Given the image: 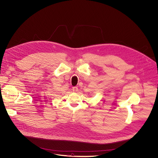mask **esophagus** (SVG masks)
I'll use <instances>...</instances> for the list:
<instances>
[{
    "label": "esophagus",
    "instance_id": "1",
    "mask_svg": "<svg viewBox=\"0 0 158 158\" xmlns=\"http://www.w3.org/2000/svg\"><path fill=\"white\" fill-rule=\"evenodd\" d=\"M72 89H73V90L74 92H77V91H78V88H77V87H73Z\"/></svg>",
    "mask_w": 158,
    "mask_h": 158
}]
</instances>
